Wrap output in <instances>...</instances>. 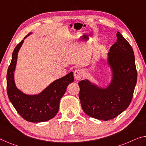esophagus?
Here are the masks:
<instances>
[{
  "mask_svg": "<svg viewBox=\"0 0 146 146\" xmlns=\"http://www.w3.org/2000/svg\"><path fill=\"white\" fill-rule=\"evenodd\" d=\"M84 73V70L82 68H78L74 72V76L76 80H80L82 79L83 74Z\"/></svg>",
  "mask_w": 146,
  "mask_h": 146,
  "instance_id": "34e87169",
  "label": "esophagus"
}]
</instances>
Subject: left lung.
Listing matches in <instances>:
<instances>
[{
  "mask_svg": "<svg viewBox=\"0 0 146 146\" xmlns=\"http://www.w3.org/2000/svg\"><path fill=\"white\" fill-rule=\"evenodd\" d=\"M107 63L111 80L106 87L87 79L78 83L83 110L90 117L103 121L115 118L129 107L137 82L133 50L119 32L117 42L108 53Z\"/></svg>",
  "mask_w": 146,
  "mask_h": 146,
  "instance_id": "8db88e82",
  "label": "left lung"
}]
</instances>
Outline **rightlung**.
I'll list each match as a JSON object with an SVG mask.
<instances>
[{"label": "right lung", "instance_id": "obj_1", "mask_svg": "<svg viewBox=\"0 0 146 146\" xmlns=\"http://www.w3.org/2000/svg\"><path fill=\"white\" fill-rule=\"evenodd\" d=\"M31 34L32 33L27 35L13 51L6 76L7 93L13 107L24 119L29 122L40 123L55 117L59 110L60 98L65 93L67 86L74 82V78L71 72L64 77L55 80L37 95H27L17 89L14 81L17 55L24 40Z\"/></svg>", "mask_w": 146, "mask_h": 146}]
</instances>
